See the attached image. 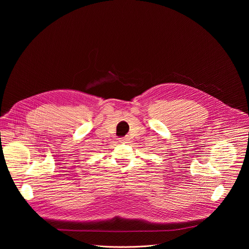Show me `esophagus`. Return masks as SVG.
Segmentation results:
<instances>
[{
    "instance_id": "1",
    "label": "esophagus",
    "mask_w": 249,
    "mask_h": 249,
    "mask_svg": "<svg viewBox=\"0 0 249 249\" xmlns=\"http://www.w3.org/2000/svg\"><path fill=\"white\" fill-rule=\"evenodd\" d=\"M129 141H130V138H129L128 136L125 137V138H121V139L118 140L119 143H129Z\"/></svg>"
}]
</instances>
